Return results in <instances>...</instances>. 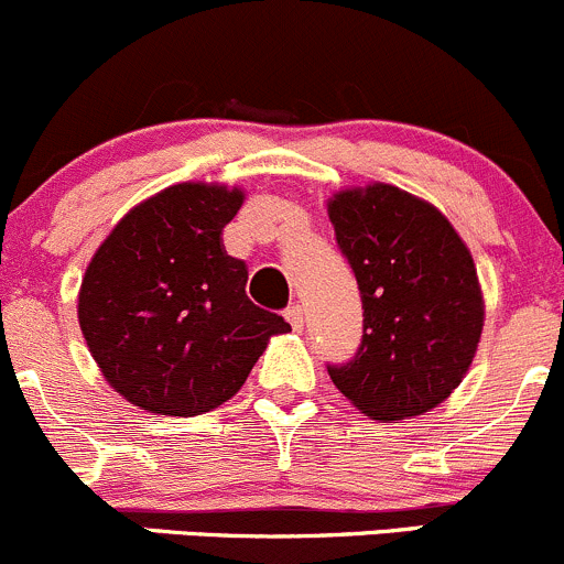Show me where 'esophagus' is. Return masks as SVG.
<instances>
[{"mask_svg":"<svg viewBox=\"0 0 564 564\" xmlns=\"http://www.w3.org/2000/svg\"><path fill=\"white\" fill-rule=\"evenodd\" d=\"M286 322L292 324V329H303V308H300V305H292V308L286 311Z\"/></svg>","mask_w":564,"mask_h":564,"instance_id":"34e87169","label":"esophagus"}]
</instances>
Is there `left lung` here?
<instances>
[{"label":"left lung","mask_w":564,"mask_h":564,"mask_svg":"<svg viewBox=\"0 0 564 564\" xmlns=\"http://www.w3.org/2000/svg\"><path fill=\"white\" fill-rule=\"evenodd\" d=\"M327 215L362 297L360 349L329 379L373 420L431 412L466 377L486 322L469 248L434 204L384 182L333 193Z\"/></svg>","instance_id":"1"}]
</instances>
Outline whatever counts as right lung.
I'll return each instance as SVG.
<instances>
[{"mask_svg": "<svg viewBox=\"0 0 564 564\" xmlns=\"http://www.w3.org/2000/svg\"><path fill=\"white\" fill-rule=\"evenodd\" d=\"M242 187L180 182L135 204L100 242L78 289V324L124 401L193 417L237 395L283 316L248 300L224 250Z\"/></svg>", "mask_w": 564, "mask_h": 564, "instance_id": "right-lung-1", "label": "right lung"}]
</instances>
